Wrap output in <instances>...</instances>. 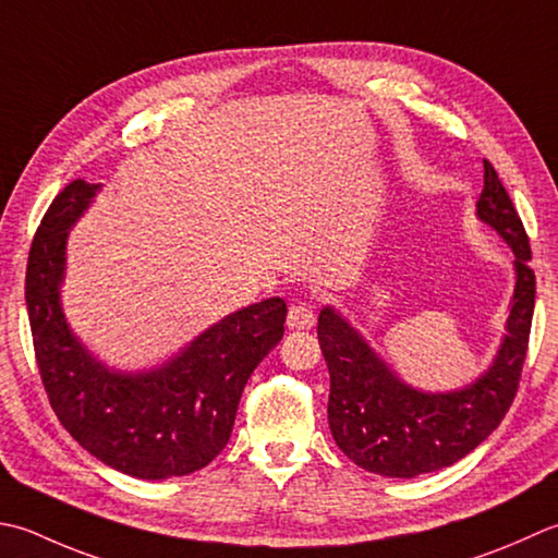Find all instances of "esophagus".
<instances>
[{"label": "esophagus", "mask_w": 558, "mask_h": 558, "mask_svg": "<svg viewBox=\"0 0 558 558\" xmlns=\"http://www.w3.org/2000/svg\"><path fill=\"white\" fill-rule=\"evenodd\" d=\"M314 326V312L310 304H292L290 312H288V329L292 331H307Z\"/></svg>", "instance_id": "1"}]
</instances>
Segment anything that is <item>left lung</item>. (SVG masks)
Wrapping results in <instances>:
<instances>
[{"label":"left lung","mask_w":558,"mask_h":558,"mask_svg":"<svg viewBox=\"0 0 558 558\" xmlns=\"http://www.w3.org/2000/svg\"><path fill=\"white\" fill-rule=\"evenodd\" d=\"M476 217L515 254V288L498 351L469 385L450 391L413 387L336 307L326 304L319 314L316 333L331 375L329 428L348 460L367 472L413 478L460 462L498 428L515 399L537 288L525 227L488 161Z\"/></svg>","instance_id":"8db88e82"}]
</instances>
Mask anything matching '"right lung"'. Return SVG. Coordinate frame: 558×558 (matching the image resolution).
<instances>
[{
	"instance_id": "obj_1",
	"label": "right lung",
	"mask_w": 558,
	"mask_h": 558,
	"mask_svg": "<svg viewBox=\"0 0 558 558\" xmlns=\"http://www.w3.org/2000/svg\"><path fill=\"white\" fill-rule=\"evenodd\" d=\"M98 191L101 183L72 181L33 236L26 307L43 385L60 423L98 462L147 482L193 474L229 442L251 373L286 331V300L227 314L155 367L106 365L62 310L68 239Z\"/></svg>"
}]
</instances>
